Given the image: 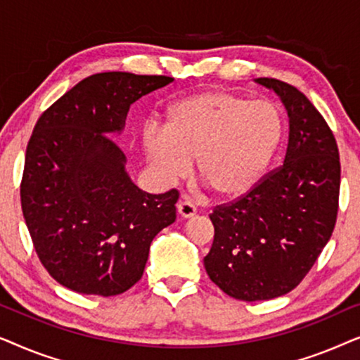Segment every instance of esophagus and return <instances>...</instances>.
<instances>
[{
	"instance_id": "esophagus-1",
	"label": "esophagus",
	"mask_w": 360,
	"mask_h": 360,
	"mask_svg": "<svg viewBox=\"0 0 360 360\" xmlns=\"http://www.w3.org/2000/svg\"><path fill=\"white\" fill-rule=\"evenodd\" d=\"M176 211H179V214L181 216V218H191V216H195L196 208H195V205L190 203V201L184 200L176 205Z\"/></svg>"
}]
</instances>
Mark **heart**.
<instances>
[{"mask_svg":"<svg viewBox=\"0 0 360 360\" xmlns=\"http://www.w3.org/2000/svg\"><path fill=\"white\" fill-rule=\"evenodd\" d=\"M282 137V115L272 103L250 101L229 90H205L172 103L165 129L146 127L142 146L164 180L185 176L196 159L201 181L218 198L233 200L262 180Z\"/></svg>","mask_w":360,"mask_h":360,"instance_id":"b5f03b06","label":"heart"}]
</instances>
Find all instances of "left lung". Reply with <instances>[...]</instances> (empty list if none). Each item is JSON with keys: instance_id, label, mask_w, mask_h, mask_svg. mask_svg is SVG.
Listing matches in <instances>:
<instances>
[{"instance_id": "obj_1", "label": "left lung", "mask_w": 360, "mask_h": 360, "mask_svg": "<svg viewBox=\"0 0 360 360\" xmlns=\"http://www.w3.org/2000/svg\"><path fill=\"white\" fill-rule=\"evenodd\" d=\"M257 82L287 108V154L249 193L214 206L203 259L211 282L243 302L282 297L307 277L333 234L341 185L338 144L321 112L288 83Z\"/></svg>"}]
</instances>
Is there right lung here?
<instances>
[{"mask_svg":"<svg viewBox=\"0 0 360 360\" xmlns=\"http://www.w3.org/2000/svg\"><path fill=\"white\" fill-rule=\"evenodd\" d=\"M174 82L105 72L47 108L27 142L21 206L49 275L83 295L115 297L139 282L152 239L174 223L179 190L150 195L132 184L121 132L132 103Z\"/></svg>","mask_w":360,"mask_h":360,"instance_id":"add662e5","label":"right lung"}]
</instances>
